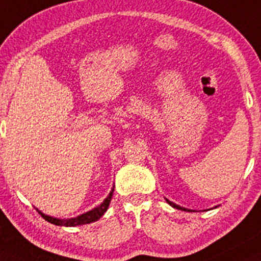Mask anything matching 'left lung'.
Instances as JSON below:
<instances>
[{
	"mask_svg": "<svg viewBox=\"0 0 261 261\" xmlns=\"http://www.w3.org/2000/svg\"><path fill=\"white\" fill-rule=\"evenodd\" d=\"M167 201L168 203H170V205L172 206V207H174V208H178V210H184V211H190V210H187V208H185V207H181V206H178V205H176V203H173V202H171V201H168V200H166Z\"/></svg>",
	"mask_w": 261,
	"mask_h": 261,
	"instance_id": "obj_1",
	"label": "left lung"
}]
</instances>
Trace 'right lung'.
<instances>
[{
  "label": "right lung",
  "instance_id": "add662e5",
  "mask_svg": "<svg viewBox=\"0 0 261 261\" xmlns=\"http://www.w3.org/2000/svg\"><path fill=\"white\" fill-rule=\"evenodd\" d=\"M113 192H114V189L111 191V193H109L108 197H107L106 200H104L103 202L98 206V207H95L94 210L87 212V214H83V215H80V216L74 217V219H68V220L55 219V217H51V216H47V215L42 214L41 211H39V210L37 211H39V214L41 215L42 219H45L47 222H50V224L58 225V226H77V225L90 224V222L96 221L98 219H100V217L104 215V212L108 210V206H109V203H111Z\"/></svg>",
  "mask_w": 261,
  "mask_h": 261
}]
</instances>
